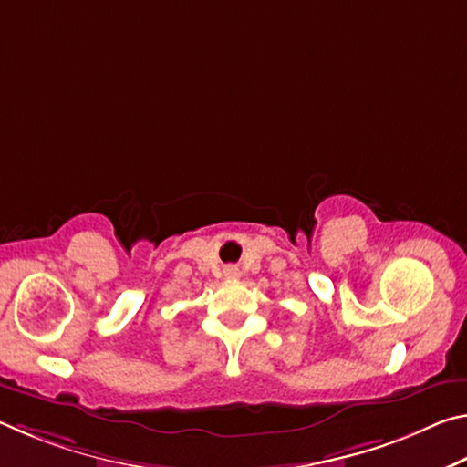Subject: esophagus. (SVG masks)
I'll use <instances>...</instances> for the list:
<instances>
[{
  "instance_id": "1",
  "label": "esophagus",
  "mask_w": 467,
  "mask_h": 467,
  "mask_svg": "<svg viewBox=\"0 0 467 467\" xmlns=\"http://www.w3.org/2000/svg\"><path fill=\"white\" fill-rule=\"evenodd\" d=\"M224 275H226L228 280H236L241 275V272H239V267H236V265H226L224 267Z\"/></svg>"
}]
</instances>
